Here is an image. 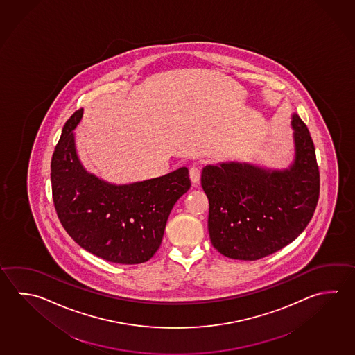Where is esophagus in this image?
Masks as SVG:
<instances>
[{
    "label": "esophagus",
    "instance_id": "esophagus-1",
    "mask_svg": "<svg viewBox=\"0 0 355 355\" xmlns=\"http://www.w3.org/2000/svg\"><path fill=\"white\" fill-rule=\"evenodd\" d=\"M189 176H190V180H191L193 185H196V184L199 182V180H200V168H195V166L190 168V170H189Z\"/></svg>",
    "mask_w": 355,
    "mask_h": 355
}]
</instances>
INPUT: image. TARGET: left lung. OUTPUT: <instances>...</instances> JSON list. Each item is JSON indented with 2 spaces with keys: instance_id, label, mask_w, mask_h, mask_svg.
I'll return each instance as SVG.
<instances>
[{
  "instance_id": "left-lung-1",
  "label": "left lung",
  "mask_w": 355,
  "mask_h": 355,
  "mask_svg": "<svg viewBox=\"0 0 355 355\" xmlns=\"http://www.w3.org/2000/svg\"><path fill=\"white\" fill-rule=\"evenodd\" d=\"M291 119L294 159L286 168L239 162L202 168L209 235L226 258L268 257L294 241L313 218L320 187L315 148L299 115Z\"/></svg>"
}]
</instances>
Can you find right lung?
I'll list each match as a JSON object with an SVG mask.
<instances>
[{
	"mask_svg": "<svg viewBox=\"0 0 355 355\" xmlns=\"http://www.w3.org/2000/svg\"><path fill=\"white\" fill-rule=\"evenodd\" d=\"M78 110L64 123L52 155L53 204L64 230L85 250L116 264H140L154 257L175 202L190 189L187 168L114 184L84 168L73 130Z\"/></svg>",
	"mask_w": 355,
	"mask_h": 355,
	"instance_id": "obj_1",
	"label": "right lung"
}]
</instances>
